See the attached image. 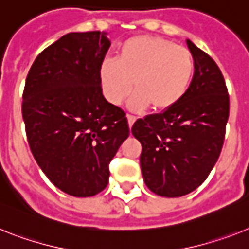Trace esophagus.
<instances>
[{
	"label": "esophagus",
	"mask_w": 249,
	"mask_h": 249,
	"mask_svg": "<svg viewBox=\"0 0 249 249\" xmlns=\"http://www.w3.org/2000/svg\"><path fill=\"white\" fill-rule=\"evenodd\" d=\"M126 118H128V123H129V126H133V124L135 123V120H137V118L135 116H133V115H126Z\"/></svg>",
	"instance_id": "esophagus-1"
}]
</instances>
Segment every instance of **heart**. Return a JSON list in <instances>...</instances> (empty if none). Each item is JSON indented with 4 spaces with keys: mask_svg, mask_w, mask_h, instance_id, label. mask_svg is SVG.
Returning a JSON list of instances; mask_svg holds the SVG:
<instances>
[{
    "mask_svg": "<svg viewBox=\"0 0 249 249\" xmlns=\"http://www.w3.org/2000/svg\"><path fill=\"white\" fill-rule=\"evenodd\" d=\"M194 57L189 49L163 37L141 35L119 48L116 60L106 59L99 77L104 96L120 105L133 89H137L129 107L142 111H167L176 106L189 89L194 74Z\"/></svg>",
    "mask_w": 249,
    "mask_h": 249,
    "instance_id": "b5f03b06",
    "label": "heart"
}]
</instances>
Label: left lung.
I'll return each mask as SVG.
<instances>
[{
  "instance_id": "8db88e82",
  "label": "left lung",
  "mask_w": 249,
  "mask_h": 249,
  "mask_svg": "<svg viewBox=\"0 0 249 249\" xmlns=\"http://www.w3.org/2000/svg\"><path fill=\"white\" fill-rule=\"evenodd\" d=\"M195 72L181 101L160 114L138 119L131 133L142 144L141 168L152 192L179 197L212 172L224 143L229 95L212 57L186 40Z\"/></svg>"
}]
</instances>
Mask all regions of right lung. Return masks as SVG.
<instances>
[{"mask_svg":"<svg viewBox=\"0 0 249 249\" xmlns=\"http://www.w3.org/2000/svg\"><path fill=\"white\" fill-rule=\"evenodd\" d=\"M104 31L70 33L44 49L26 77L22 118L36 163L54 186L89 197L108 183V163L129 137L125 112L102 95Z\"/></svg>","mask_w":249,"mask_h":249,"instance_id":"1","label":"right lung"}]
</instances>
